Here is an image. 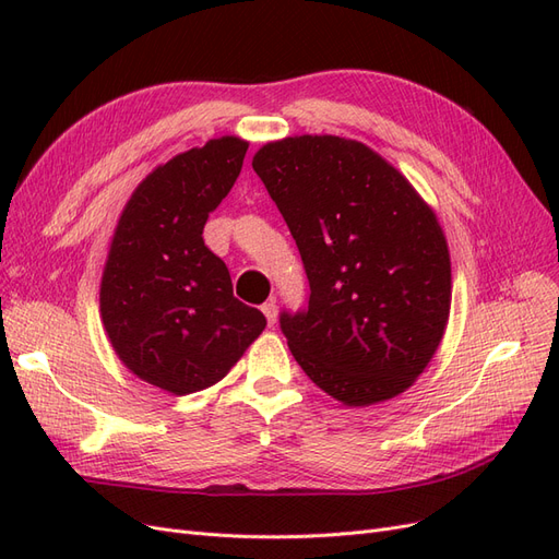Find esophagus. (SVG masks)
I'll list each match as a JSON object with an SVG mask.
<instances>
[{
  "instance_id": "34e87169",
  "label": "esophagus",
  "mask_w": 559,
  "mask_h": 559,
  "mask_svg": "<svg viewBox=\"0 0 559 559\" xmlns=\"http://www.w3.org/2000/svg\"><path fill=\"white\" fill-rule=\"evenodd\" d=\"M263 314H265V319H267V324L273 326L275 321H277V306H275V300H267V302H263Z\"/></svg>"
}]
</instances>
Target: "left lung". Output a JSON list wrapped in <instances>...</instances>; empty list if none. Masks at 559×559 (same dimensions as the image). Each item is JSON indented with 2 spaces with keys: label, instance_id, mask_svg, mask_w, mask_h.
<instances>
[{
  "label": "left lung",
  "instance_id": "1",
  "mask_svg": "<svg viewBox=\"0 0 559 559\" xmlns=\"http://www.w3.org/2000/svg\"><path fill=\"white\" fill-rule=\"evenodd\" d=\"M298 245L308 306L280 329L308 378L345 405L408 389L450 314V253L436 214L366 144L302 134L253 156Z\"/></svg>",
  "mask_w": 559,
  "mask_h": 559
}]
</instances>
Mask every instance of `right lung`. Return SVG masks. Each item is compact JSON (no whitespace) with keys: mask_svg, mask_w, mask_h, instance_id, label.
I'll list each match as a JSON object with an SVG mask.
<instances>
[{"mask_svg":"<svg viewBox=\"0 0 559 559\" xmlns=\"http://www.w3.org/2000/svg\"><path fill=\"white\" fill-rule=\"evenodd\" d=\"M247 146L210 140L156 167L111 240L99 289L109 341L134 376L177 396L222 380L265 329L263 312L233 296L226 263L202 240Z\"/></svg>","mask_w":559,"mask_h":559,"instance_id":"1","label":"right lung"}]
</instances>
